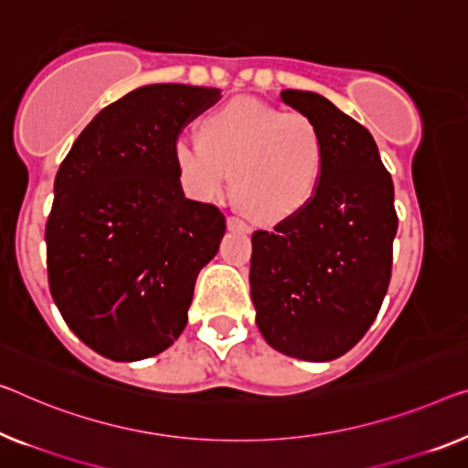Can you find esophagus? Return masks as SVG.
I'll return each mask as SVG.
<instances>
[{"label": "esophagus", "mask_w": 468, "mask_h": 468, "mask_svg": "<svg viewBox=\"0 0 468 468\" xmlns=\"http://www.w3.org/2000/svg\"><path fill=\"white\" fill-rule=\"evenodd\" d=\"M227 225H229V229H239V231H250L248 222H246V220H241L239 216H229V218H227Z\"/></svg>", "instance_id": "1"}]
</instances>
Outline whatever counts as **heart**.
<instances>
[{
	"mask_svg": "<svg viewBox=\"0 0 468 468\" xmlns=\"http://www.w3.org/2000/svg\"><path fill=\"white\" fill-rule=\"evenodd\" d=\"M180 183L210 201L233 170L237 201L252 218L277 222L309 204L324 165V138L303 113H283L254 101H233L201 123V141L174 144Z\"/></svg>",
	"mask_w": 468,
	"mask_h": 468,
	"instance_id": "b5f03b06",
	"label": "heart"
}]
</instances>
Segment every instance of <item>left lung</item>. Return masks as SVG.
I'll return each mask as SVG.
<instances>
[{"label": "left lung", "mask_w": 468, "mask_h": 468, "mask_svg": "<svg viewBox=\"0 0 468 468\" xmlns=\"http://www.w3.org/2000/svg\"><path fill=\"white\" fill-rule=\"evenodd\" d=\"M324 138L309 204L254 231L250 290L258 330L279 353L330 361L359 343L385 301L397 233L395 189L364 125L322 94L283 90Z\"/></svg>", "instance_id": "8db88e82"}]
</instances>
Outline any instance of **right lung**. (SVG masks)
I'll list each match as a JSON object with an SVG mask.
<instances>
[{
    "mask_svg": "<svg viewBox=\"0 0 468 468\" xmlns=\"http://www.w3.org/2000/svg\"><path fill=\"white\" fill-rule=\"evenodd\" d=\"M218 99L185 83L132 90L86 125L56 172L48 283L67 325L102 357H153L185 330L227 220L185 197L174 144Z\"/></svg>",
    "mask_w": 468,
    "mask_h": 468,
    "instance_id": "obj_1",
    "label": "right lung"
}]
</instances>
